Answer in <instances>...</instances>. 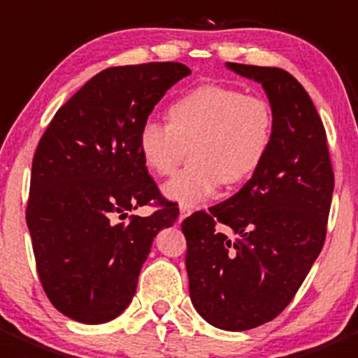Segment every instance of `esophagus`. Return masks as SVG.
Masks as SVG:
<instances>
[{
	"label": "esophagus",
	"instance_id": "obj_1",
	"mask_svg": "<svg viewBox=\"0 0 358 358\" xmlns=\"http://www.w3.org/2000/svg\"><path fill=\"white\" fill-rule=\"evenodd\" d=\"M190 213H192V208H190V206H185V204H182V206H180V217H178V220L182 222L183 218L189 217Z\"/></svg>",
	"mask_w": 358,
	"mask_h": 358
}]
</instances>
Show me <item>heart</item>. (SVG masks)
Instances as JSON below:
<instances>
[{
    "mask_svg": "<svg viewBox=\"0 0 358 358\" xmlns=\"http://www.w3.org/2000/svg\"><path fill=\"white\" fill-rule=\"evenodd\" d=\"M275 115L264 98L225 85H199L176 99L168 124L148 119L138 133V148L152 173L168 176L190 148L192 161L164 185V196L196 204L213 196L220 183L236 185L253 175L271 147Z\"/></svg>",
    "mask_w": 358,
    "mask_h": 358,
    "instance_id": "1",
    "label": "heart"
}]
</instances>
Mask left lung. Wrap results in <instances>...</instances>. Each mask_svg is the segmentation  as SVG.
<instances>
[{"mask_svg": "<svg viewBox=\"0 0 358 358\" xmlns=\"http://www.w3.org/2000/svg\"><path fill=\"white\" fill-rule=\"evenodd\" d=\"M262 83L271 147L239 192L187 217L190 299L213 327L248 331L290 304L327 234L334 173L324 124L304 87L280 68L227 62Z\"/></svg>", "mask_w": 358, "mask_h": 358, "instance_id": "8db88e82", "label": "left lung"}]
</instances>
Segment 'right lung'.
Instances as JSON below:
<instances>
[{"label": "right lung", "instance_id": "add662e5", "mask_svg": "<svg viewBox=\"0 0 358 358\" xmlns=\"http://www.w3.org/2000/svg\"><path fill=\"white\" fill-rule=\"evenodd\" d=\"M182 62L103 69L57 110L38 143L26 222L38 276L55 310L82 324H105L133 301L157 232L178 208L159 192L138 148L140 127ZM154 202L150 217L116 218Z\"/></svg>", "mask_w": 358, "mask_h": 358}]
</instances>
